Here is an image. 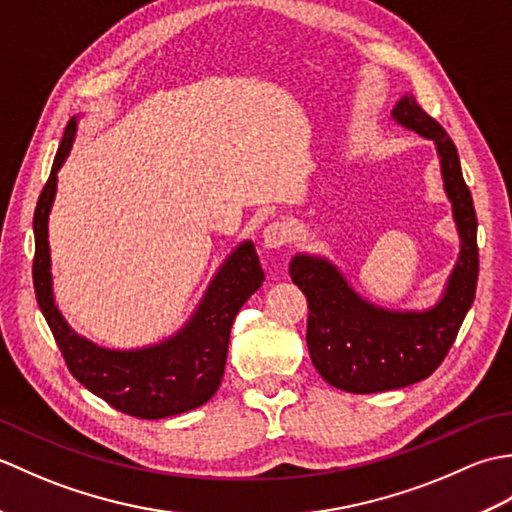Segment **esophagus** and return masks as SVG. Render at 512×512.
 I'll use <instances>...</instances> for the list:
<instances>
[{
    "label": "esophagus",
    "instance_id": "esophagus-1",
    "mask_svg": "<svg viewBox=\"0 0 512 512\" xmlns=\"http://www.w3.org/2000/svg\"><path fill=\"white\" fill-rule=\"evenodd\" d=\"M262 239H264V246L266 248H281L292 242V226L284 220H277V222H270L264 233H262Z\"/></svg>",
    "mask_w": 512,
    "mask_h": 512
}]
</instances>
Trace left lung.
<instances>
[{
	"label": "left lung",
	"mask_w": 512,
	"mask_h": 512,
	"mask_svg": "<svg viewBox=\"0 0 512 512\" xmlns=\"http://www.w3.org/2000/svg\"><path fill=\"white\" fill-rule=\"evenodd\" d=\"M391 118L436 145L460 255L440 301L429 310L380 308L358 295L330 259L303 253L292 257L290 277L310 308L306 341L312 363L332 387L350 394L400 389L436 372L475 299L480 270L477 217L453 140L413 94L402 96Z\"/></svg>",
	"instance_id": "8db88e82"
}]
</instances>
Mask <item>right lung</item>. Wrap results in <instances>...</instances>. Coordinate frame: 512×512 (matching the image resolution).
Segmentation results:
<instances>
[{
	"mask_svg": "<svg viewBox=\"0 0 512 512\" xmlns=\"http://www.w3.org/2000/svg\"><path fill=\"white\" fill-rule=\"evenodd\" d=\"M76 127L79 118L74 116L65 127L32 220V281L39 310L46 317L72 376L92 394L134 418L178 416L209 402L222 383L235 314L264 281L255 244L246 239L226 257L191 319L165 341L138 350H110L74 332L54 303L48 220L57 195V173L70 154Z\"/></svg>",
	"mask_w": 512,
	"mask_h": 512,
	"instance_id": "1",
	"label": "right lung"
}]
</instances>
